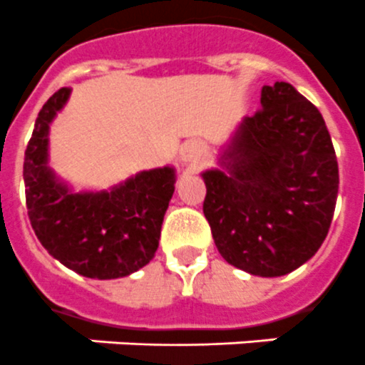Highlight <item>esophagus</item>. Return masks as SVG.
<instances>
[{
	"mask_svg": "<svg viewBox=\"0 0 365 365\" xmlns=\"http://www.w3.org/2000/svg\"><path fill=\"white\" fill-rule=\"evenodd\" d=\"M204 154H205L204 143L198 141V139H191V141H187V143L182 147V150H180V160H182L185 165H189V167H195V165H198L202 160H204Z\"/></svg>",
	"mask_w": 365,
	"mask_h": 365,
	"instance_id": "obj_1",
	"label": "esophagus"
}]
</instances>
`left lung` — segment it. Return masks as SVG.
Segmentation results:
<instances>
[{
    "label": "left lung",
    "instance_id": "obj_1",
    "mask_svg": "<svg viewBox=\"0 0 365 365\" xmlns=\"http://www.w3.org/2000/svg\"><path fill=\"white\" fill-rule=\"evenodd\" d=\"M218 165L202 178L222 257L261 277L305 264L327 237L340 183L318 108L288 82L262 86L261 110L239 123Z\"/></svg>",
    "mask_w": 365,
    "mask_h": 365
}]
</instances>
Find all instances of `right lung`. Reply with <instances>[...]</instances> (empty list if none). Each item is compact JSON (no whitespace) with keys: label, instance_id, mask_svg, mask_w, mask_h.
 <instances>
[{"label":"right lung","instance_id":"1","mask_svg":"<svg viewBox=\"0 0 365 365\" xmlns=\"http://www.w3.org/2000/svg\"><path fill=\"white\" fill-rule=\"evenodd\" d=\"M71 90L62 88L38 113L24 161L31 226L49 255L91 279H119L154 259L176 169L141 170L104 191H75L49 167V128Z\"/></svg>","mask_w":365,"mask_h":365}]
</instances>
